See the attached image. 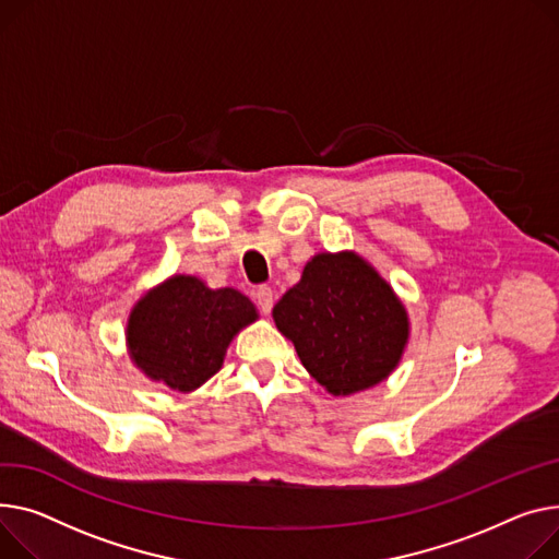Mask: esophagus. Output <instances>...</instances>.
Listing matches in <instances>:
<instances>
[{
  "instance_id": "esophagus-1",
  "label": "esophagus",
  "mask_w": 559,
  "mask_h": 559,
  "mask_svg": "<svg viewBox=\"0 0 559 559\" xmlns=\"http://www.w3.org/2000/svg\"><path fill=\"white\" fill-rule=\"evenodd\" d=\"M255 306L260 308V312H263V314H270V312H272V306H274L272 287L260 285V287L255 289Z\"/></svg>"
}]
</instances>
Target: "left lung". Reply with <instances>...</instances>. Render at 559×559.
<instances>
[{
  "label": "left lung",
  "instance_id": "obj_1",
  "mask_svg": "<svg viewBox=\"0 0 559 559\" xmlns=\"http://www.w3.org/2000/svg\"><path fill=\"white\" fill-rule=\"evenodd\" d=\"M272 317L308 373L332 395L384 382L408 342L402 301L355 251L317 253Z\"/></svg>",
  "mask_w": 559,
  "mask_h": 559
}]
</instances>
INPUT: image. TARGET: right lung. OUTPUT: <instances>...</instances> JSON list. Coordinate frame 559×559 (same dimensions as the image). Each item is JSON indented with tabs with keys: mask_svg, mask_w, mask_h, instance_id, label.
Here are the masks:
<instances>
[{
	"mask_svg": "<svg viewBox=\"0 0 559 559\" xmlns=\"http://www.w3.org/2000/svg\"><path fill=\"white\" fill-rule=\"evenodd\" d=\"M255 319V306L238 289H211L177 274L134 304L128 350L147 378L189 393L217 373L231 340Z\"/></svg>",
	"mask_w": 559,
	"mask_h": 559,
	"instance_id": "1",
	"label": "right lung"
}]
</instances>
